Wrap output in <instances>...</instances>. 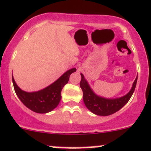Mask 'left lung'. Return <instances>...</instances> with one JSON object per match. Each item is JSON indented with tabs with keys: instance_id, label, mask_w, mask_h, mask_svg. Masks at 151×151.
Returning <instances> with one entry per match:
<instances>
[{
	"instance_id": "8db88e82",
	"label": "left lung",
	"mask_w": 151,
	"mask_h": 151,
	"mask_svg": "<svg viewBox=\"0 0 151 151\" xmlns=\"http://www.w3.org/2000/svg\"><path fill=\"white\" fill-rule=\"evenodd\" d=\"M81 76L80 87L83 91V99L86 108L94 114L101 116H107L113 114L128 102L134 92L138 79L137 76L131 89L126 95L119 98H107L95 93L88 81L85 78L84 76L82 73H81Z\"/></svg>"
}]
</instances>
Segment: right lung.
<instances>
[{
    "label": "right lung",
    "instance_id": "1",
    "mask_svg": "<svg viewBox=\"0 0 151 151\" xmlns=\"http://www.w3.org/2000/svg\"><path fill=\"white\" fill-rule=\"evenodd\" d=\"M73 68L67 70L53 83L35 92H26L20 88L12 76L13 86L18 98L27 108L38 113H47L58 106L61 99V91L69 81L70 74L76 72Z\"/></svg>",
    "mask_w": 151,
    "mask_h": 151
}]
</instances>
